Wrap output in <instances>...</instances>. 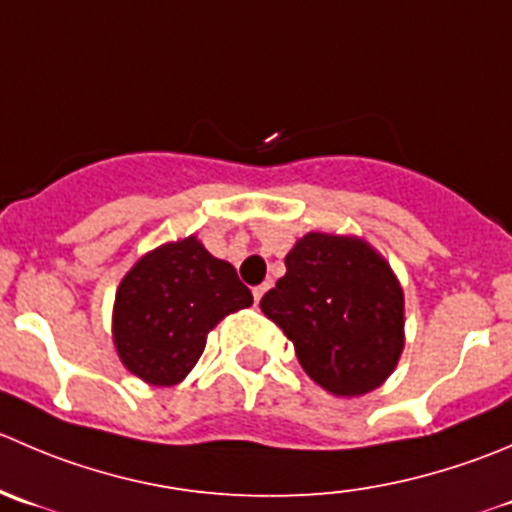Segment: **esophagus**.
I'll return each mask as SVG.
<instances>
[{
	"label": "esophagus",
	"instance_id": "1",
	"mask_svg": "<svg viewBox=\"0 0 512 512\" xmlns=\"http://www.w3.org/2000/svg\"><path fill=\"white\" fill-rule=\"evenodd\" d=\"M267 287H270V285H267V282H265V285H257L255 290H252V297H255V302L262 300V295H265V292H267Z\"/></svg>",
	"mask_w": 512,
	"mask_h": 512
}]
</instances>
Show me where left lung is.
<instances>
[{
  "label": "left lung",
  "mask_w": 512,
  "mask_h": 512,
  "mask_svg": "<svg viewBox=\"0 0 512 512\" xmlns=\"http://www.w3.org/2000/svg\"><path fill=\"white\" fill-rule=\"evenodd\" d=\"M285 267L260 307L302 370L340 398L380 388L405 347L403 287L385 257L360 237L307 232Z\"/></svg>",
  "instance_id": "8db88e82"
}]
</instances>
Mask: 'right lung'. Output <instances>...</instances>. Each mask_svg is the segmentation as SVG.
I'll list each match as a JSON object with an SVG mask.
<instances>
[{
    "label": "right lung",
    "instance_id": "obj_1",
    "mask_svg": "<svg viewBox=\"0 0 512 512\" xmlns=\"http://www.w3.org/2000/svg\"><path fill=\"white\" fill-rule=\"evenodd\" d=\"M252 305L235 267L195 235L147 252L122 277L112 337L122 365L150 385L170 388L197 365L205 337L230 312Z\"/></svg>",
    "mask_w": 512,
    "mask_h": 512
}]
</instances>
